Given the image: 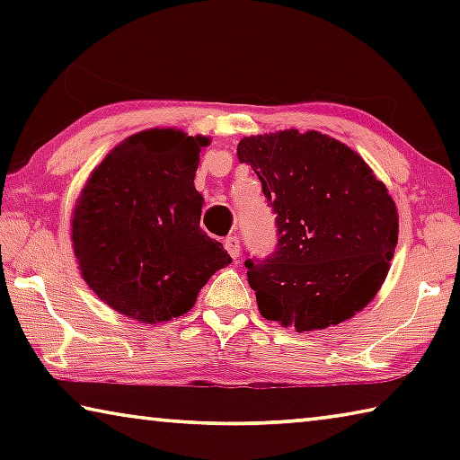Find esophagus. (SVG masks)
I'll return each mask as SVG.
<instances>
[{"instance_id":"1","label":"esophagus","mask_w":460,"mask_h":460,"mask_svg":"<svg viewBox=\"0 0 460 460\" xmlns=\"http://www.w3.org/2000/svg\"><path fill=\"white\" fill-rule=\"evenodd\" d=\"M225 249H227V253L231 255L233 260L239 258V237L237 235H231L225 239Z\"/></svg>"}]
</instances>
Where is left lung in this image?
<instances>
[{"mask_svg": "<svg viewBox=\"0 0 460 460\" xmlns=\"http://www.w3.org/2000/svg\"><path fill=\"white\" fill-rule=\"evenodd\" d=\"M237 158L276 215L274 252L245 260L261 316L305 332L367 306L398 245V208L361 155L318 131L286 129L243 137Z\"/></svg>", "mask_w": 460, "mask_h": 460, "instance_id": "8db88e82", "label": "left lung"}]
</instances>
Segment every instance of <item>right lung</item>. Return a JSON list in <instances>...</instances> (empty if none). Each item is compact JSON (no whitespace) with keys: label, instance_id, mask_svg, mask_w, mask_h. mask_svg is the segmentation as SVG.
Here are the masks:
<instances>
[{"label":"right lung","instance_id":"right-lung-1","mask_svg":"<svg viewBox=\"0 0 460 460\" xmlns=\"http://www.w3.org/2000/svg\"><path fill=\"white\" fill-rule=\"evenodd\" d=\"M208 137L147 129L93 170L73 213V247L84 282L118 313L146 324L192 308L231 258L200 229L194 189Z\"/></svg>","mask_w":460,"mask_h":460}]
</instances>
